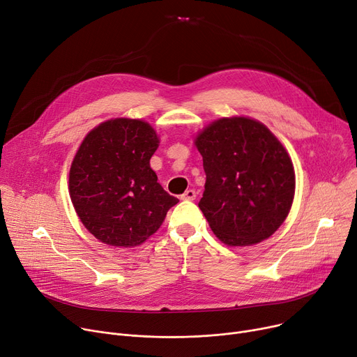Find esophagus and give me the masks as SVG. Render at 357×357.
<instances>
[{
    "label": "esophagus",
    "instance_id": "obj_1",
    "mask_svg": "<svg viewBox=\"0 0 357 357\" xmlns=\"http://www.w3.org/2000/svg\"><path fill=\"white\" fill-rule=\"evenodd\" d=\"M197 196V193L195 190H185L183 195H181V200H195Z\"/></svg>",
    "mask_w": 357,
    "mask_h": 357
}]
</instances>
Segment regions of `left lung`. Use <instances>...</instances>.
I'll return each mask as SVG.
<instances>
[{"mask_svg": "<svg viewBox=\"0 0 357 357\" xmlns=\"http://www.w3.org/2000/svg\"><path fill=\"white\" fill-rule=\"evenodd\" d=\"M206 184L200 211L229 246L268 239L287 219L296 173L282 144L259 121L235 116L212 122L196 137Z\"/></svg>", "mask_w": 357, "mask_h": 357, "instance_id": "8db88e82", "label": "left lung"}]
</instances>
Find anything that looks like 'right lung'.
<instances>
[{
	"mask_svg": "<svg viewBox=\"0 0 357 357\" xmlns=\"http://www.w3.org/2000/svg\"><path fill=\"white\" fill-rule=\"evenodd\" d=\"M158 142L149 122L116 118L98 125L80 144L69 174L70 199L80 222L100 242L141 245L178 203L150 167Z\"/></svg>",
	"mask_w": 357,
	"mask_h": 357,
	"instance_id": "1",
	"label": "right lung"
}]
</instances>
